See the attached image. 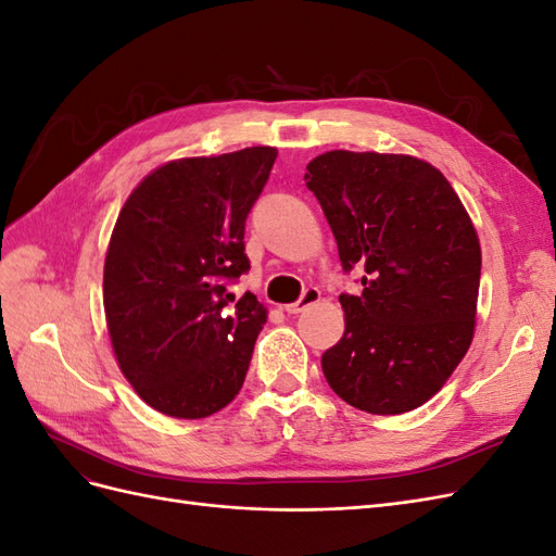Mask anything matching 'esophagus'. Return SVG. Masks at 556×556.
<instances>
[{"mask_svg": "<svg viewBox=\"0 0 556 556\" xmlns=\"http://www.w3.org/2000/svg\"><path fill=\"white\" fill-rule=\"evenodd\" d=\"M319 301V290L317 288H308L304 294H301V299L296 301V304H290V306H285V313H290V315H296V313H304L308 306H313V304H317Z\"/></svg>", "mask_w": 556, "mask_h": 556, "instance_id": "obj_1", "label": "esophagus"}]
</instances>
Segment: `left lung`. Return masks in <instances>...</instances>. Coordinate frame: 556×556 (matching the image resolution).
Masks as SVG:
<instances>
[{"mask_svg":"<svg viewBox=\"0 0 556 556\" xmlns=\"http://www.w3.org/2000/svg\"><path fill=\"white\" fill-rule=\"evenodd\" d=\"M343 271L345 331L323 355L331 390L374 415L408 413L447 382L473 341L480 241L447 178L425 160L329 150L306 166Z\"/></svg>","mask_w":556,"mask_h":556,"instance_id":"8db88e82","label":"left lung"}]
</instances>
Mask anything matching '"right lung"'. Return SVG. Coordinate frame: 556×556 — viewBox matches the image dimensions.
<instances>
[{
	"instance_id": "add662e5",
	"label": "right lung",
	"mask_w": 556,
	"mask_h": 556,
	"mask_svg": "<svg viewBox=\"0 0 556 556\" xmlns=\"http://www.w3.org/2000/svg\"><path fill=\"white\" fill-rule=\"evenodd\" d=\"M278 150L182 157L150 172L117 215L104 262V313L123 376L178 419L223 410L243 387L266 308L227 282L250 268L245 217Z\"/></svg>"
}]
</instances>
